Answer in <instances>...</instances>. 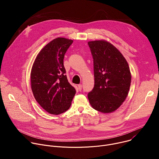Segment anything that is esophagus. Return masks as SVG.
Returning <instances> with one entry per match:
<instances>
[{"mask_svg":"<svg viewBox=\"0 0 159 159\" xmlns=\"http://www.w3.org/2000/svg\"><path fill=\"white\" fill-rule=\"evenodd\" d=\"M82 85L81 84H79L78 85V89L79 90V91H81L82 90Z\"/></svg>","mask_w":159,"mask_h":159,"instance_id":"34e87169","label":"esophagus"}]
</instances>
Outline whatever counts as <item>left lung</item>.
Instances as JSON below:
<instances>
[{"mask_svg":"<svg viewBox=\"0 0 159 159\" xmlns=\"http://www.w3.org/2000/svg\"><path fill=\"white\" fill-rule=\"evenodd\" d=\"M94 63V86L88 93L92 107L101 112L116 110L128 96L131 84L128 64L120 51L103 41L88 42Z\"/></svg>","mask_w":159,"mask_h":159,"instance_id":"1","label":"left lung"}]
</instances>
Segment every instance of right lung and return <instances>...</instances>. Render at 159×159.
I'll return each mask as SVG.
<instances>
[{"label":"right lung","instance_id":"right-lung-1","mask_svg":"<svg viewBox=\"0 0 159 159\" xmlns=\"http://www.w3.org/2000/svg\"><path fill=\"white\" fill-rule=\"evenodd\" d=\"M73 41L57 38L39 53L31 72V89L35 99L48 112L60 115L70 107L76 93L69 82L63 65L65 53Z\"/></svg>","mask_w":159,"mask_h":159}]
</instances>
